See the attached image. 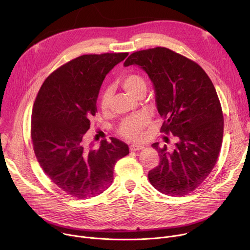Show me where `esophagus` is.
Masks as SVG:
<instances>
[{
  "label": "esophagus",
  "mask_w": 250,
  "mask_h": 250,
  "mask_svg": "<svg viewBox=\"0 0 250 250\" xmlns=\"http://www.w3.org/2000/svg\"><path fill=\"white\" fill-rule=\"evenodd\" d=\"M142 148H144V146H142V145H130L129 146V149L132 152L139 151V149H142Z\"/></svg>",
  "instance_id": "1"
}]
</instances>
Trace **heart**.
I'll return each instance as SVG.
<instances>
[{
  "instance_id": "1",
  "label": "heart",
  "mask_w": 250,
  "mask_h": 250,
  "mask_svg": "<svg viewBox=\"0 0 250 250\" xmlns=\"http://www.w3.org/2000/svg\"><path fill=\"white\" fill-rule=\"evenodd\" d=\"M119 84L130 95L139 97L146 91V81L139 73H127L118 79ZM112 101V90L105 88L101 95V108L108 111ZM149 123L146 113H139L128 116L122 121L118 127V132L126 140L138 141L143 137V130Z\"/></svg>"
}]
</instances>
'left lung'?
<instances>
[{
    "mask_svg": "<svg viewBox=\"0 0 250 250\" xmlns=\"http://www.w3.org/2000/svg\"><path fill=\"white\" fill-rule=\"evenodd\" d=\"M141 66L156 90L161 131L178 138L176 148L152 145L160 163L147 174L151 184L169 196H184L200 186L217 162L223 139V112L207 73L195 61L165 47L134 52L125 66Z\"/></svg>",
    "mask_w": 250,
    "mask_h": 250,
    "instance_id": "8db88e82",
    "label": "left lung"
}]
</instances>
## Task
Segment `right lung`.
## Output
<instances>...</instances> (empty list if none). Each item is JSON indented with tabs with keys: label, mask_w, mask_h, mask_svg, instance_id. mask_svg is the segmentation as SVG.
I'll list each match as a JSON object with an SVG mask.
<instances>
[{
	"label": "right lung",
	"mask_w": 250,
	"mask_h": 250,
	"mask_svg": "<svg viewBox=\"0 0 250 250\" xmlns=\"http://www.w3.org/2000/svg\"><path fill=\"white\" fill-rule=\"evenodd\" d=\"M128 55H81L50 74L32 110L31 138L44 173L67 195L95 197L112 183L115 163L128 154L125 143L111 138L94 148L84 142L95 115L96 101L105 75Z\"/></svg>",
	"instance_id": "1"
}]
</instances>
